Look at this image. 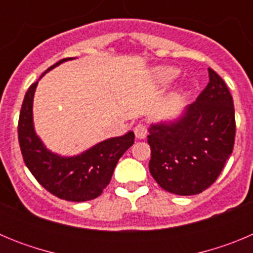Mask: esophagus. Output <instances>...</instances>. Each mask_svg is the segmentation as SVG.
<instances>
[{
    "mask_svg": "<svg viewBox=\"0 0 253 253\" xmlns=\"http://www.w3.org/2000/svg\"><path fill=\"white\" fill-rule=\"evenodd\" d=\"M134 134L138 139H144L147 137V126L144 124H138L134 128Z\"/></svg>",
    "mask_w": 253,
    "mask_h": 253,
    "instance_id": "34e87169",
    "label": "esophagus"
}]
</instances>
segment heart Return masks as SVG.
I'll return each mask as SVG.
<instances>
[{
	"mask_svg": "<svg viewBox=\"0 0 253 253\" xmlns=\"http://www.w3.org/2000/svg\"><path fill=\"white\" fill-rule=\"evenodd\" d=\"M178 69L175 67H157V68L153 71V78L154 81L157 82L161 86H165V84H169V82H172L177 77Z\"/></svg>",
	"mask_w": 253,
	"mask_h": 253,
	"instance_id": "obj_1",
	"label": "heart"
}]
</instances>
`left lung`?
<instances>
[{"instance_id": "obj_1", "label": "left lung", "mask_w": 253, "mask_h": 253, "mask_svg": "<svg viewBox=\"0 0 253 253\" xmlns=\"http://www.w3.org/2000/svg\"><path fill=\"white\" fill-rule=\"evenodd\" d=\"M209 84L173 120L149 126V172L163 190L196 195L214 184L231 156L236 135L233 99L211 68Z\"/></svg>"}]
</instances>
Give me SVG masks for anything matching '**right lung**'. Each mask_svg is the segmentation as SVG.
I'll use <instances>...</instances> for the list:
<instances>
[{
    "label": "right lung",
    "mask_w": 253,
    "mask_h": 253,
    "mask_svg": "<svg viewBox=\"0 0 253 253\" xmlns=\"http://www.w3.org/2000/svg\"><path fill=\"white\" fill-rule=\"evenodd\" d=\"M75 58H64L49 67L45 73ZM39 78V80H40ZM38 80V81H39ZM38 81L29 87L19 118V143L26 167L44 189L67 202H87L101 195L109 185L114 169L134 143V133L109 138L77 156H59L49 151L35 133L33 101Z\"/></svg>",
    "instance_id": "right-lung-1"
}]
</instances>
